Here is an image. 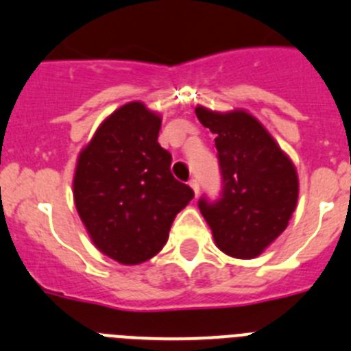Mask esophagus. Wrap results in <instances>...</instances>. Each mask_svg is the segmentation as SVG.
<instances>
[{
  "instance_id": "esophagus-1",
  "label": "esophagus",
  "mask_w": 351,
  "mask_h": 351,
  "mask_svg": "<svg viewBox=\"0 0 351 351\" xmlns=\"http://www.w3.org/2000/svg\"><path fill=\"white\" fill-rule=\"evenodd\" d=\"M189 185H191V187H192L194 194L197 195L199 194V182H197V180H191V182H189Z\"/></svg>"
}]
</instances>
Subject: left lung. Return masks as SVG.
<instances>
[{"label": "left lung", "instance_id": "8db88e82", "mask_svg": "<svg viewBox=\"0 0 351 351\" xmlns=\"http://www.w3.org/2000/svg\"><path fill=\"white\" fill-rule=\"evenodd\" d=\"M195 115L217 136L222 175L220 197H201L199 210L223 254L257 257L289 226L298 204V171L250 113H219L197 106Z\"/></svg>", "mask_w": 351, "mask_h": 351}]
</instances>
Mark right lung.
<instances>
[{
  "instance_id": "1",
  "label": "right lung",
  "mask_w": 351,
  "mask_h": 351,
  "mask_svg": "<svg viewBox=\"0 0 351 351\" xmlns=\"http://www.w3.org/2000/svg\"><path fill=\"white\" fill-rule=\"evenodd\" d=\"M159 129L157 113L128 103L97 128L75 169V206L85 229L96 248L125 266L159 254L176 213L194 197L171 175Z\"/></svg>"
}]
</instances>
